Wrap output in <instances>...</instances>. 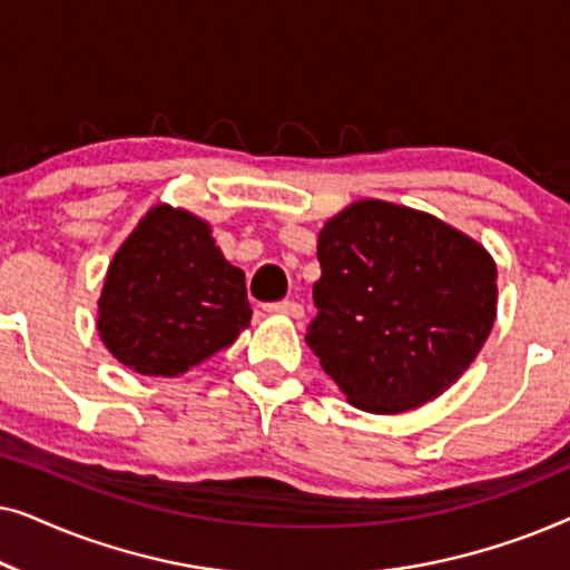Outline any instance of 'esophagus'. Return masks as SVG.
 Returning a JSON list of instances; mask_svg holds the SVG:
<instances>
[{"instance_id":"esophagus-1","label":"esophagus","mask_w":570,"mask_h":570,"mask_svg":"<svg viewBox=\"0 0 570 570\" xmlns=\"http://www.w3.org/2000/svg\"><path fill=\"white\" fill-rule=\"evenodd\" d=\"M264 308L272 311V314H287V316H293V318H301L303 316V306H301V303H295V301L267 303V306H264Z\"/></svg>"}]
</instances>
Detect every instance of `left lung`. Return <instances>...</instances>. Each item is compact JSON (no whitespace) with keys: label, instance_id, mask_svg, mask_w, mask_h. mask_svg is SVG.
<instances>
[{"label":"left lung","instance_id":"left-lung-1","mask_svg":"<svg viewBox=\"0 0 570 570\" xmlns=\"http://www.w3.org/2000/svg\"><path fill=\"white\" fill-rule=\"evenodd\" d=\"M306 342L350 404L415 410L446 392L495 322V264L417 209L363 199L318 233Z\"/></svg>","mask_w":570,"mask_h":570}]
</instances>
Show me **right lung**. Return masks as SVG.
<instances>
[{
  "label": "right lung",
  "mask_w": 570,
  "mask_h": 570,
  "mask_svg": "<svg viewBox=\"0 0 570 570\" xmlns=\"http://www.w3.org/2000/svg\"><path fill=\"white\" fill-rule=\"evenodd\" d=\"M98 314L116 361L142 376H181L233 345L252 306L244 272L225 262L209 225L158 205L116 252Z\"/></svg>",
  "instance_id": "obj_1"
}]
</instances>
